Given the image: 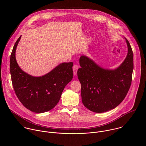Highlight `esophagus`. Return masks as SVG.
I'll use <instances>...</instances> for the list:
<instances>
[{"label":"esophagus","mask_w":146,"mask_h":146,"mask_svg":"<svg viewBox=\"0 0 146 146\" xmlns=\"http://www.w3.org/2000/svg\"><path fill=\"white\" fill-rule=\"evenodd\" d=\"M78 69V65H76V64H74V65H73V70L74 75H76Z\"/></svg>","instance_id":"esophagus-1"}]
</instances>
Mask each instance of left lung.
<instances>
[{
    "instance_id": "8db88e82",
    "label": "left lung",
    "mask_w": 146,
    "mask_h": 146,
    "mask_svg": "<svg viewBox=\"0 0 146 146\" xmlns=\"http://www.w3.org/2000/svg\"><path fill=\"white\" fill-rule=\"evenodd\" d=\"M128 54L122 64L114 70L100 68L86 56L80 58L81 68L77 76L81 84L83 105L95 113H104L118 106L125 98L131 85L133 55L126 39Z\"/></svg>"
}]
</instances>
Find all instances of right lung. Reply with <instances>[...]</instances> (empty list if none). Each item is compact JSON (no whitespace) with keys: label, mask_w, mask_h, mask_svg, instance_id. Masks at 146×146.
<instances>
[{"label":"right lung","mask_w":146,"mask_h":146,"mask_svg":"<svg viewBox=\"0 0 146 146\" xmlns=\"http://www.w3.org/2000/svg\"><path fill=\"white\" fill-rule=\"evenodd\" d=\"M21 37L15 42L10 56V69L15 93L27 109L37 113L48 111L57 105L65 86L72 80L73 63H62L41 77L29 75L21 69L15 59V50Z\"/></svg>","instance_id":"obj_1"}]
</instances>
